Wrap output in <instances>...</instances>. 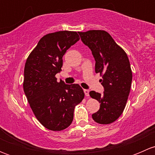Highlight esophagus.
Here are the masks:
<instances>
[{
    "mask_svg": "<svg viewBox=\"0 0 155 155\" xmlns=\"http://www.w3.org/2000/svg\"><path fill=\"white\" fill-rule=\"evenodd\" d=\"M84 92H85V94L86 97H89V91L87 90V89H85L84 90Z\"/></svg>",
    "mask_w": 155,
    "mask_h": 155,
    "instance_id": "34e87169",
    "label": "esophagus"
}]
</instances>
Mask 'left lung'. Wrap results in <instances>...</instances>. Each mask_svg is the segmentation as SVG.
Wrapping results in <instances>:
<instances>
[{
    "mask_svg": "<svg viewBox=\"0 0 155 155\" xmlns=\"http://www.w3.org/2000/svg\"><path fill=\"white\" fill-rule=\"evenodd\" d=\"M81 40L89 47L95 59V72L100 73L104 94L91 91V97L96 99L100 109L92 115L98 124H109L116 121L125 108L132 82V70L124 50L110 34L103 30L79 32Z\"/></svg>",
    "mask_w": 155,
    "mask_h": 155,
    "instance_id": "obj_1",
    "label": "left lung"
}]
</instances>
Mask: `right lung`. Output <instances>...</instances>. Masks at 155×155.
Wrapping results in <instances>:
<instances>
[{
	"instance_id": "1",
	"label": "right lung",
	"mask_w": 155,
	"mask_h": 155,
	"mask_svg": "<svg viewBox=\"0 0 155 155\" xmlns=\"http://www.w3.org/2000/svg\"><path fill=\"white\" fill-rule=\"evenodd\" d=\"M76 31L50 33L42 37L30 53L25 65L23 88L30 107L40 124L60 131L71 124L75 107L85 97L78 84L58 82L64 54L79 40Z\"/></svg>"
}]
</instances>
